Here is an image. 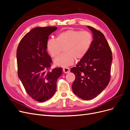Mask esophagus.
<instances>
[{
    "label": "esophagus",
    "mask_w": 130,
    "mask_h": 130,
    "mask_svg": "<svg viewBox=\"0 0 130 130\" xmlns=\"http://www.w3.org/2000/svg\"><path fill=\"white\" fill-rule=\"evenodd\" d=\"M63 72L66 74H67L68 73H69L70 72V69L68 67H66V68H64L63 69Z\"/></svg>",
    "instance_id": "obj_1"
}]
</instances>
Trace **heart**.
Instances as JSON below:
<instances>
[{"label":"heart","instance_id":"1","mask_svg":"<svg viewBox=\"0 0 130 130\" xmlns=\"http://www.w3.org/2000/svg\"><path fill=\"white\" fill-rule=\"evenodd\" d=\"M93 42L92 34L89 31H81L70 29L59 33L55 40L49 39L46 48L50 55L56 58L62 53H64L54 61L55 65L66 67L72 65L75 60L84 58L89 51Z\"/></svg>","mask_w":130,"mask_h":130}]
</instances>
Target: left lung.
I'll return each instance as SVG.
<instances>
[{
    "mask_svg": "<svg viewBox=\"0 0 130 130\" xmlns=\"http://www.w3.org/2000/svg\"><path fill=\"white\" fill-rule=\"evenodd\" d=\"M93 40L85 56L70 72L75 75L72 85L74 93L81 99L91 100L107 87L111 78L112 52L103 34L87 26Z\"/></svg>",
    "mask_w": 130,
    "mask_h": 130,
    "instance_id": "1",
    "label": "left lung"
}]
</instances>
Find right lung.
<instances>
[{
	"label": "right lung",
	"instance_id": "right-lung-1",
	"mask_svg": "<svg viewBox=\"0 0 130 130\" xmlns=\"http://www.w3.org/2000/svg\"><path fill=\"white\" fill-rule=\"evenodd\" d=\"M57 29L55 26L35 27L22 38L17 50L19 79L29 95L41 103L54 95L57 80L62 74V68L45 72L52 62L46 52V42Z\"/></svg>",
	"mask_w": 130,
	"mask_h": 130
}]
</instances>
